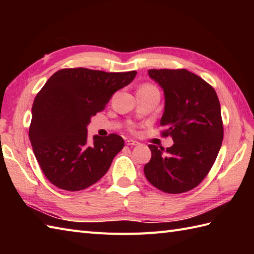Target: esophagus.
<instances>
[{
    "instance_id": "esophagus-1",
    "label": "esophagus",
    "mask_w": 254,
    "mask_h": 254,
    "mask_svg": "<svg viewBox=\"0 0 254 254\" xmlns=\"http://www.w3.org/2000/svg\"><path fill=\"white\" fill-rule=\"evenodd\" d=\"M126 143L127 145H128V146H136V145H138V142L134 141V139H127Z\"/></svg>"
}]
</instances>
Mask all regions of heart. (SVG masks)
Returning <instances> with one entry per match:
<instances>
[{"label":"heart","mask_w":254,"mask_h":254,"mask_svg":"<svg viewBox=\"0 0 254 254\" xmlns=\"http://www.w3.org/2000/svg\"><path fill=\"white\" fill-rule=\"evenodd\" d=\"M139 88H147V89H157L155 87L154 85H150V84H144V85H142L141 87Z\"/></svg>","instance_id":"1"}]
</instances>
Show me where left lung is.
<instances>
[{
	"instance_id": "1",
	"label": "left lung",
	"mask_w": 254,
	"mask_h": 254,
	"mask_svg": "<svg viewBox=\"0 0 254 254\" xmlns=\"http://www.w3.org/2000/svg\"><path fill=\"white\" fill-rule=\"evenodd\" d=\"M165 93L161 135L171 147L148 145L152 158L144 166L146 179L158 190L180 194L201 183L217 158L224 137L220 104L207 82L186 68L149 69Z\"/></svg>"
}]
</instances>
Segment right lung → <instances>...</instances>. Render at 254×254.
<instances>
[{
    "label": "right lung",
    "mask_w": 254,
    "mask_h": 254,
    "mask_svg": "<svg viewBox=\"0 0 254 254\" xmlns=\"http://www.w3.org/2000/svg\"><path fill=\"white\" fill-rule=\"evenodd\" d=\"M136 73L62 68L37 94L29 138L38 164L53 186L80 191L106 175L115 156L124 147V141L111 133L105 137L96 135L89 144L87 124Z\"/></svg>",
    "instance_id": "right-lung-1"
}]
</instances>
